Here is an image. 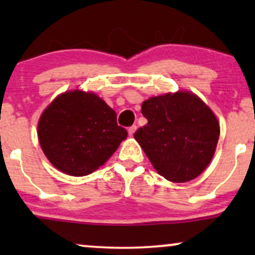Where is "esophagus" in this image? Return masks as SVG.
I'll return each mask as SVG.
<instances>
[{
	"mask_svg": "<svg viewBox=\"0 0 255 255\" xmlns=\"http://www.w3.org/2000/svg\"><path fill=\"white\" fill-rule=\"evenodd\" d=\"M135 130H136V126H135V125L130 126V127L128 128V134H129L130 136H133V134L135 133Z\"/></svg>",
	"mask_w": 255,
	"mask_h": 255,
	"instance_id": "34e87169",
	"label": "esophagus"
}]
</instances>
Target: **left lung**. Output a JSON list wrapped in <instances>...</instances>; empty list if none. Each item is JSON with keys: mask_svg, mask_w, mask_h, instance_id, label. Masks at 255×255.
<instances>
[{"mask_svg": "<svg viewBox=\"0 0 255 255\" xmlns=\"http://www.w3.org/2000/svg\"><path fill=\"white\" fill-rule=\"evenodd\" d=\"M147 125L134 137L166 180L187 182L205 170L215 154L219 124L197 96L177 92L152 97L141 105Z\"/></svg>", "mask_w": 255, "mask_h": 255, "instance_id": "left-lung-1", "label": "left lung"}]
</instances>
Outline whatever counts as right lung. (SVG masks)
Returning a JSON list of instances; mask_svg holds the SVG:
<instances>
[{"instance_id": "obj_1", "label": "right lung", "mask_w": 255, "mask_h": 255, "mask_svg": "<svg viewBox=\"0 0 255 255\" xmlns=\"http://www.w3.org/2000/svg\"><path fill=\"white\" fill-rule=\"evenodd\" d=\"M126 137L115 111L98 96L83 91L58 96L38 124L46 158L72 176H85L103 165Z\"/></svg>"}]
</instances>
